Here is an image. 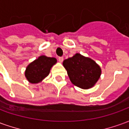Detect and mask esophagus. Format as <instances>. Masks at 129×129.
Here are the masks:
<instances>
[{
    "label": "esophagus",
    "instance_id": "34e87169",
    "mask_svg": "<svg viewBox=\"0 0 129 129\" xmlns=\"http://www.w3.org/2000/svg\"><path fill=\"white\" fill-rule=\"evenodd\" d=\"M63 61V57H59V61L60 62V63H62Z\"/></svg>",
    "mask_w": 129,
    "mask_h": 129
}]
</instances>
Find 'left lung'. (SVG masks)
Here are the masks:
<instances>
[{"instance_id":"1","label":"left lung","mask_w":129,"mask_h":129,"mask_svg":"<svg viewBox=\"0 0 129 129\" xmlns=\"http://www.w3.org/2000/svg\"><path fill=\"white\" fill-rule=\"evenodd\" d=\"M72 84L82 89H89L100 78L102 69L97 63L81 54L77 53L63 62Z\"/></svg>"}]
</instances>
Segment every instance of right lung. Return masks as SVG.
<instances>
[{
	"instance_id": "add662e5",
	"label": "right lung",
	"mask_w": 129,
	"mask_h": 129,
	"mask_svg": "<svg viewBox=\"0 0 129 129\" xmlns=\"http://www.w3.org/2000/svg\"><path fill=\"white\" fill-rule=\"evenodd\" d=\"M57 60L54 57L41 55L31 62L26 67L25 76L31 84H39L48 77L50 69L56 64Z\"/></svg>"
}]
</instances>
